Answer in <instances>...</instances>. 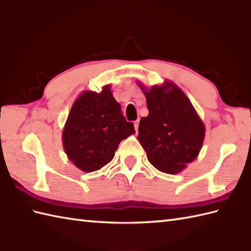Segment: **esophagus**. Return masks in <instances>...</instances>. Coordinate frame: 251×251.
Masks as SVG:
<instances>
[{
	"instance_id": "esophagus-1",
	"label": "esophagus",
	"mask_w": 251,
	"mask_h": 251,
	"mask_svg": "<svg viewBox=\"0 0 251 251\" xmlns=\"http://www.w3.org/2000/svg\"><path fill=\"white\" fill-rule=\"evenodd\" d=\"M134 126H135L136 132H138V127H139V121H136V122L134 123Z\"/></svg>"
}]
</instances>
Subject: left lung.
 Listing matches in <instances>:
<instances>
[{
  "label": "left lung",
  "instance_id": "1",
  "mask_svg": "<svg viewBox=\"0 0 251 251\" xmlns=\"http://www.w3.org/2000/svg\"><path fill=\"white\" fill-rule=\"evenodd\" d=\"M147 99L149 115L139 123L138 140L159 172L176 175L199 156L205 126L190 99L174 82L148 89L138 83Z\"/></svg>",
  "mask_w": 251,
  "mask_h": 251
}]
</instances>
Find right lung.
<instances>
[{"mask_svg": "<svg viewBox=\"0 0 251 251\" xmlns=\"http://www.w3.org/2000/svg\"><path fill=\"white\" fill-rule=\"evenodd\" d=\"M135 134L134 124L123 116L110 85L100 93L84 90L74 101L62 130L68 158L85 173L110 163L122 140Z\"/></svg>", "mask_w": 251, "mask_h": 251, "instance_id": "add662e5", "label": "right lung"}]
</instances>
